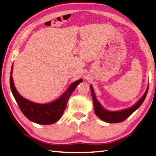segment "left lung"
<instances>
[{"mask_svg": "<svg viewBox=\"0 0 156 156\" xmlns=\"http://www.w3.org/2000/svg\"><path fill=\"white\" fill-rule=\"evenodd\" d=\"M149 86L147 88L146 91H145V94H144L139 101L136 104L133 105L129 108H127L125 110H122L120 111H109L107 110H105V108L102 107L101 104L97 101V98L95 97L94 92L93 88L90 85V90H91V94L92 97V100H93L94 103V112L95 114L97 115V117H98L102 121H104L109 123H117V122H120L125 121L126 119H127L129 116H130L133 112L136 111L137 109L140 107L141 104L143 103L145 97H146L147 91H148Z\"/></svg>", "mask_w": 156, "mask_h": 156, "instance_id": "8db88e82", "label": "left lung"}]
</instances>
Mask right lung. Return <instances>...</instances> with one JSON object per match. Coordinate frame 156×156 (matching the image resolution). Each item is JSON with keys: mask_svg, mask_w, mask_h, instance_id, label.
Masks as SVG:
<instances>
[{"mask_svg": "<svg viewBox=\"0 0 156 156\" xmlns=\"http://www.w3.org/2000/svg\"><path fill=\"white\" fill-rule=\"evenodd\" d=\"M13 66H12L10 76V87L19 108L29 120L41 125H51L58 121L64 113L68 99L76 87L82 82L78 80L69 86L64 94L58 100L49 104H37L22 97L15 87L12 77Z\"/></svg>", "mask_w": 156, "mask_h": 156, "instance_id": "add662e5", "label": "right lung"}]
</instances>
